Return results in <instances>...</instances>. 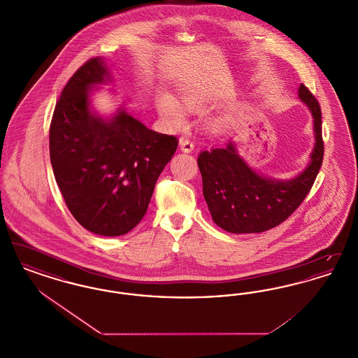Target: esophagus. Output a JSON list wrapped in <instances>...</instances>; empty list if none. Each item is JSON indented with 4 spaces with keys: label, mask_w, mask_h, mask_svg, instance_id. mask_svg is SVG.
Listing matches in <instances>:
<instances>
[{
    "label": "esophagus",
    "mask_w": 358,
    "mask_h": 358,
    "mask_svg": "<svg viewBox=\"0 0 358 358\" xmlns=\"http://www.w3.org/2000/svg\"><path fill=\"white\" fill-rule=\"evenodd\" d=\"M180 149H181L182 152H185V153H190V152L194 149V145H193V142H192L190 139L182 136V138L180 139Z\"/></svg>",
    "instance_id": "esophagus-1"
}]
</instances>
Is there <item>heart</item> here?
<instances>
[{"mask_svg": "<svg viewBox=\"0 0 358 358\" xmlns=\"http://www.w3.org/2000/svg\"><path fill=\"white\" fill-rule=\"evenodd\" d=\"M182 102L185 104L187 110L193 111V113L203 111L206 107V98L200 91H196V90L184 92ZM157 107H158L159 114L173 126L178 127V126L184 124L185 111L180 102L174 96H171V94H162L157 99ZM213 126H219V124L215 123Z\"/></svg>", "mask_w": 358, "mask_h": 358, "instance_id": "heart-1", "label": "heart"}]
</instances>
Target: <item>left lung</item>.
Masks as SVG:
<instances>
[{
  "label": "left lung",
  "mask_w": 358,
  "mask_h": 358,
  "mask_svg": "<svg viewBox=\"0 0 358 358\" xmlns=\"http://www.w3.org/2000/svg\"><path fill=\"white\" fill-rule=\"evenodd\" d=\"M298 96L313 115L315 143L305 171L289 180H276L252 169L238 154L236 143L201 152L197 164L203 193L213 222L231 234H259L285 222L302 204L324 159L321 107L306 85Z\"/></svg>",
  "instance_id": "obj_1"
}]
</instances>
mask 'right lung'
Segmentation results:
<instances>
[{"label":"right lung","instance_id":"right-lung-1","mask_svg":"<svg viewBox=\"0 0 358 358\" xmlns=\"http://www.w3.org/2000/svg\"><path fill=\"white\" fill-rule=\"evenodd\" d=\"M110 80L102 57L85 62L72 75L53 111L50 155L76 222L92 234L114 238L142 220L178 142L148 129L124 107L108 118L92 111V92Z\"/></svg>","mask_w":358,"mask_h":358}]
</instances>
